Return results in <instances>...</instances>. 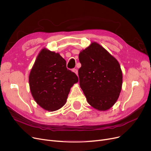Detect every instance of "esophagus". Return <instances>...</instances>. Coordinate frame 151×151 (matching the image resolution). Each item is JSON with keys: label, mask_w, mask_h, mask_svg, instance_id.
I'll list each match as a JSON object with an SVG mask.
<instances>
[{"label": "esophagus", "mask_w": 151, "mask_h": 151, "mask_svg": "<svg viewBox=\"0 0 151 151\" xmlns=\"http://www.w3.org/2000/svg\"><path fill=\"white\" fill-rule=\"evenodd\" d=\"M73 72H74L75 74H76V75H78V70H77V69L74 68V69L73 70Z\"/></svg>", "instance_id": "1"}]
</instances>
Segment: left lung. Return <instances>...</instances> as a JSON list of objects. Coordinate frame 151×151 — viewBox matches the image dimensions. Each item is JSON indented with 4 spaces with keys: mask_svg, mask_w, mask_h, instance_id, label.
<instances>
[{
    "mask_svg": "<svg viewBox=\"0 0 151 151\" xmlns=\"http://www.w3.org/2000/svg\"><path fill=\"white\" fill-rule=\"evenodd\" d=\"M80 85L88 104L106 111L117 100L122 85V72L118 61L96 42L79 54Z\"/></svg>",
    "mask_w": 151,
    "mask_h": 151,
    "instance_id": "obj_1",
    "label": "left lung"
}]
</instances>
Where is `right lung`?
Listing matches in <instances>:
<instances>
[{"mask_svg": "<svg viewBox=\"0 0 151 151\" xmlns=\"http://www.w3.org/2000/svg\"><path fill=\"white\" fill-rule=\"evenodd\" d=\"M29 82L37 104L54 111L65 104L70 89L78 82V78L67 68L65 60L59 53L43 48L31 69Z\"/></svg>", "mask_w": 151, "mask_h": 151, "instance_id": "right-lung-1", "label": "right lung"}]
</instances>
